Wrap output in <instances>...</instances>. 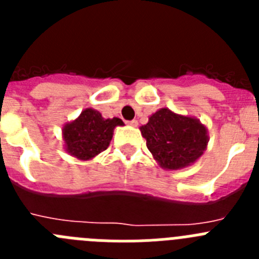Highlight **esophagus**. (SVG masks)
<instances>
[{"label":"esophagus","mask_w":259,"mask_h":259,"mask_svg":"<svg viewBox=\"0 0 259 259\" xmlns=\"http://www.w3.org/2000/svg\"><path fill=\"white\" fill-rule=\"evenodd\" d=\"M128 124L132 125V127H137V125H139V122L134 119V120H131V122H128Z\"/></svg>","instance_id":"1"}]
</instances>
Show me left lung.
<instances>
[{
  "label": "left lung",
  "instance_id": "1",
  "mask_svg": "<svg viewBox=\"0 0 259 259\" xmlns=\"http://www.w3.org/2000/svg\"><path fill=\"white\" fill-rule=\"evenodd\" d=\"M140 131L153 158L164 170H182L193 164L209 143L207 128L200 119L176 114L168 107L152 114Z\"/></svg>",
  "mask_w": 259,
  "mask_h": 259
}]
</instances>
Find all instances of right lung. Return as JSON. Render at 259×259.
I'll list each match as a JSON object with an SVG mask.
<instances>
[{
	"mask_svg": "<svg viewBox=\"0 0 259 259\" xmlns=\"http://www.w3.org/2000/svg\"><path fill=\"white\" fill-rule=\"evenodd\" d=\"M118 125H124L122 119H105L100 111L87 107L76 119L62 127L65 150L80 161L93 159L107 149Z\"/></svg>",
	"mask_w": 259,
	"mask_h": 259,
	"instance_id": "right-lung-1",
	"label": "right lung"
}]
</instances>
